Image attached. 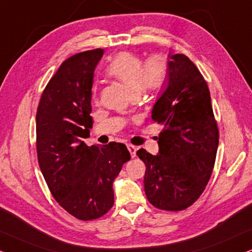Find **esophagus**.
<instances>
[{"label": "esophagus", "mask_w": 252, "mask_h": 252, "mask_svg": "<svg viewBox=\"0 0 252 252\" xmlns=\"http://www.w3.org/2000/svg\"><path fill=\"white\" fill-rule=\"evenodd\" d=\"M127 148H128L129 154H131V157H132V158H135V155H136V147H135V146H133V145H127Z\"/></svg>", "instance_id": "esophagus-1"}]
</instances>
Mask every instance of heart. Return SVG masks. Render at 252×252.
I'll use <instances>...</instances> for the list:
<instances>
[{"label": "heart", "mask_w": 252, "mask_h": 252, "mask_svg": "<svg viewBox=\"0 0 252 252\" xmlns=\"http://www.w3.org/2000/svg\"><path fill=\"white\" fill-rule=\"evenodd\" d=\"M106 73L123 84L131 95H134L139 94L141 90L154 91L159 89L166 77V69L159 58H152L144 65L138 56L120 52L108 63Z\"/></svg>", "instance_id": "obj_1"}]
</instances>
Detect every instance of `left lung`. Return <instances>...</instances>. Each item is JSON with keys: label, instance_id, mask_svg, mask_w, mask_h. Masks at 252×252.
Returning a JSON list of instances; mask_svg holds the SVG:
<instances>
[{"label": "left lung", "instance_id": "obj_1", "mask_svg": "<svg viewBox=\"0 0 252 252\" xmlns=\"http://www.w3.org/2000/svg\"><path fill=\"white\" fill-rule=\"evenodd\" d=\"M152 119L162 126L159 152H136L146 164V196L159 209L183 210L203 192L219 147L209 89L187 56L168 55L166 82Z\"/></svg>", "mask_w": 252, "mask_h": 252}]
</instances>
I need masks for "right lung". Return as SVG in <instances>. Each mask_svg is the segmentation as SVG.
I'll use <instances>...</instances> for the list:
<instances>
[{"mask_svg": "<svg viewBox=\"0 0 252 252\" xmlns=\"http://www.w3.org/2000/svg\"><path fill=\"white\" fill-rule=\"evenodd\" d=\"M102 55L97 49L65 61L46 85L36 116L40 172L55 200L83 221L111 209L114 179L131 159L120 142L91 147L84 142L93 125V74Z\"/></svg>", "mask_w": 252, "mask_h": 252, "instance_id": "right-lung-1", "label": "right lung"}]
</instances>
